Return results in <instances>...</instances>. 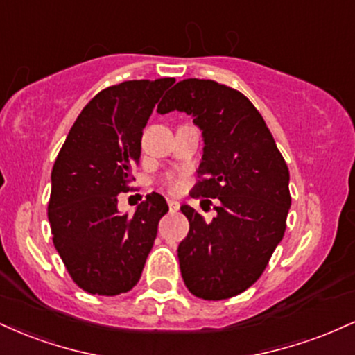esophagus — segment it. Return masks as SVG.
<instances>
[{
  "mask_svg": "<svg viewBox=\"0 0 355 355\" xmlns=\"http://www.w3.org/2000/svg\"><path fill=\"white\" fill-rule=\"evenodd\" d=\"M168 207H170V211H177L178 209H180V202H177V200H173V198H170Z\"/></svg>",
  "mask_w": 355,
  "mask_h": 355,
  "instance_id": "esophagus-1",
  "label": "esophagus"
}]
</instances>
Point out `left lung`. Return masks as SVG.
<instances>
[{"label":"left lung","instance_id":"1","mask_svg":"<svg viewBox=\"0 0 355 355\" xmlns=\"http://www.w3.org/2000/svg\"><path fill=\"white\" fill-rule=\"evenodd\" d=\"M175 110L193 118L203 138L200 180L191 197L218 198L211 222L180 207L190 223L178 245L183 282L200 299H230L262 275L284 237L291 209L287 164L262 115L237 89L211 80L178 81L157 112Z\"/></svg>","mask_w":355,"mask_h":355}]
</instances>
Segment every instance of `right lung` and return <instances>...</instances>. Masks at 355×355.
<instances>
[{"instance_id": "add662e5", "label": "right lung", "mask_w": 355, "mask_h": 355, "mask_svg": "<svg viewBox=\"0 0 355 355\" xmlns=\"http://www.w3.org/2000/svg\"><path fill=\"white\" fill-rule=\"evenodd\" d=\"M173 83L133 80L101 89L76 118L53 165V243L88 294L118 295L135 287L168 211L165 198L152 191L135 214H120L116 195L130 190L146 121Z\"/></svg>"}]
</instances>
